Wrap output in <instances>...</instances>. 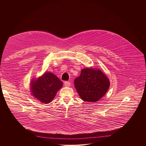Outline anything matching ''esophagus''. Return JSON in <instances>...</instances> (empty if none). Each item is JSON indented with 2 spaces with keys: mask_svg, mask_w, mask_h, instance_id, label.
<instances>
[{
  "mask_svg": "<svg viewBox=\"0 0 146 146\" xmlns=\"http://www.w3.org/2000/svg\"><path fill=\"white\" fill-rule=\"evenodd\" d=\"M64 86L65 87H69L70 86V82L69 81H65L64 82Z\"/></svg>",
  "mask_w": 146,
  "mask_h": 146,
  "instance_id": "1",
  "label": "esophagus"
}]
</instances>
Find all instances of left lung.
<instances>
[{"instance_id":"left-lung-1","label":"left lung","mask_w":146,"mask_h":146,"mask_svg":"<svg viewBox=\"0 0 146 146\" xmlns=\"http://www.w3.org/2000/svg\"><path fill=\"white\" fill-rule=\"evenodd\" d=\"M74 84L81 99L91 102L100 100L110 87L109 78L101 70L89 68L81 70Z\"/></svg>"}]
</instances>
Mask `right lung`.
I'll list each match as a JSON object with an SVG mask.
<instances>
[{
	"mask_svg": "<svg viewBox=\"0 0 146 146\" xmlns=\"http://www.w3.org/2000/svg\"><path fill=\"white\" fill-rule=\"evenodd\" d=\"M63 86L62 82L55 74L46 72L31 83V92L32 95L42 103L51 102L58 91Z\"/></svg>",
	"mask_w": 146,
	"mask_h": 146,
	"instance_id": "obj_1",
	"label": "right lung"
}]
</instances>
